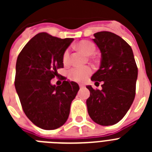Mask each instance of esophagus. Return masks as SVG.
Here are the masks:
<instances>
[{
    "label": "esophagus",
    "mask_w": 152,
    "mask_h": 152,
    "mask_svg": "<svg viewBox=\"0 0 152 152\" xmlns=\"http://www.w3.org/2000/svg\"><path fill=\"white\" fill-rule=\"evenodd\" d=\"M79 86H80V88H84V86L83 85V84H79Z\"/></svg>",
    "instance_id": "esophagus-1"
}]
</instances>
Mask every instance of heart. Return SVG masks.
Returning <instances> with one entry per match:
<instances>
[{"mask_svg": "<svg viewBox=\"0 0 152 152\" xmlns=\"http://www.w3.org/2000/svg\"><path fill=\"white\" fill-rule=\"evenodd\" d=\"M77 48L87 56H91L94 53L96 50L94 44L87 40L80 42L77 45ZM68 60H69V50L68 49L64 52L63 55V62L67 64ZM91 73H92V68L90 66L74 67L68 71V77L74 81L82 82L88 78Z\"/></svg>", "mask_w": 152, "mask_h": 152, "instance_id": "1", "label": "heart"}]
</instances>
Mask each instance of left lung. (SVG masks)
Returning <instances> with one entry per match:
<instances>
[{"label":"left lung","mask_w":152,"mask_h":152,"mask_svg":"<svg viewBox=\"0 0 152 152\" xmlns=\"http://www.w3.org/2000/svg\"><path fill=\"white\" fill-rule=\"evenodd\" d=\"M94 36L101 60L91 80L103 84L101 91L86 86L91 94L86 101L88 112L97 124L112 126L124 117L133 103L138 68L131 46L120 36L107 31Z\"/></svg>","instance_id":"1"}]
</instances>
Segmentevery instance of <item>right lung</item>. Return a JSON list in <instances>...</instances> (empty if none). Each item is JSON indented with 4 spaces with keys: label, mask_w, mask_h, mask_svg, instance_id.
Returning a JSON list of instances; mask_svg holds the SVG:
<instances>
[{
    "label": "right lung",
    "mask_w": 152,
    "mask_h": 152,
    "mask_svg": "<svg viewBox=\"0 0 152 152\" xmlns=\"http://www.w3.org/2000/svg\"><path fill=\"white\" fill-rule=\"evenodd\" d=\"M73 39H60L46 33L33 37L19 54L16 64L15 88L26 116L45 130L59 128L68 119L77 83L61 77V85L51 84L64 67L63 55Z\"/></svg>",
    "instance_id": "1"
}]
</instances>
